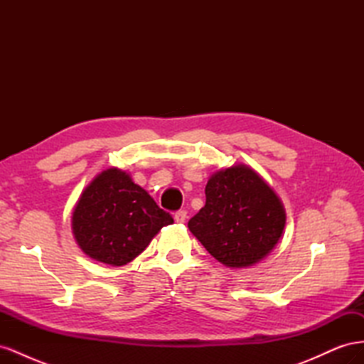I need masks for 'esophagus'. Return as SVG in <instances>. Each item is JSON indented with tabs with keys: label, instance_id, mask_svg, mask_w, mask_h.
<instances>
[{
	"label": "esophagus",
	"instance_id": "1",
	"mask_svg": "<svg viewBox=\"0 0 364 364\" xmlns=\"http://www.w3.org/2000/svg\"><path fill=\"white\" fill-rule=\"evenodd\" d=\"M174 220L178 223H183L185 220H186V211H178V213H176L174 214Z\"/></svg>",
	"mask_w": 364,
	"mask_h": 364
}]
</instances>
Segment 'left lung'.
Instances as JSON below:
<instances>
[{"label":"left lung","mask_w":364,"mask_h":364,"mask_svg":"<svg viewBox=\"0 0 364 364\" xmlns=\"http://www.w3.org/2000/svg\"><path fill=\"white\" fill-rule=\"evenodd\" d=\"M206 203L190 222L191 234L230 269L266 258L285 228V209L272 186L249 165L235 164L208 179Z\"/></svg>","instance_id":"1"}]
</instances>
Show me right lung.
I'll use <instances>...</instances> for the list:
<instances>
[{
  "instance_id": "1",
  "label": "right lung",
  "mask_w": 364,
  "mask_h": 364,
  "mask_svg": "<svg viewBox=\"0 0 364 364\" xmlns=\"http://www.w3.org/2000/svg\"><path fill=\"white\" fill-rule=\"evenodd\" d=\"M173 217L117 167L98 173L77 200L71 228L87 257L119 267L135 259Z\"/></svg>"
}]
</instances>
